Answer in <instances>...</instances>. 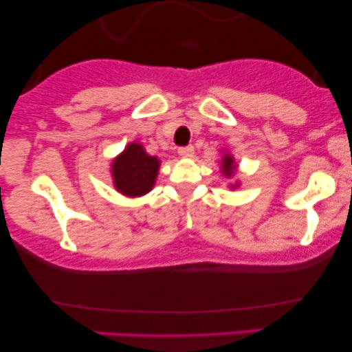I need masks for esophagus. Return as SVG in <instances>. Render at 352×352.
<instances>
[{
	"label": "esophagus",
	"mask_w": 352,
	"mask_h": 352,
	"mask_svg": "<svg viewBox=\"0 0 352 352\" xmlns=\"http://www.w3.org/2000/svg\"><path fill=\"white\" fill-rule=\"evenodd\" d=\"M193 153H195V148H193L192 145H187V147L179 148V155L184 157V159H192Z\"/></svg>",
	"instance_id": "34e87169"
}]
</instances>
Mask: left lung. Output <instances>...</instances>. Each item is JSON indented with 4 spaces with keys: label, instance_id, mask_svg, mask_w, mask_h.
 I'll use <instances>...</instances> for the list:
<instances>
[{
    "label": "left lung",
    "instance_id": "8db88e82",
    "mask_svg": "<svg viewBox=\"0 0 352 352\" xmlns=\"http://www.w3.org/2000/svg\"><path fill=\"white\" fill-rule=\"evenodd\" d=\"M220 170H221V175H223L225 179H233V177L236 175L238 164H236L235 157H233L228 151H225L223 153H221ZM238 187H240V180H235L233 184H228V188H232V190H235Z\"/></svg>",
    "mask_w": 352,
    "mask_h": 352
}]
</instances>
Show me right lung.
<instances>
[{
    "label": "right lung",
    "instance_id": "obj_1",
    "mask_svg": "<svg viewBox=\"0 0 352 352\" xmlns=\"http://www.w3.org/2000/svg\"><path fill=\"white\" fill-rule=\"evenodd\" d=\"M160 170V159L148 155L142 144L129 142L111 162L114 188L129 199L147 195L155 185Z\"/></svg>",
    "mask_w": 352,
    "mask_h": 352
}]
</instances>
